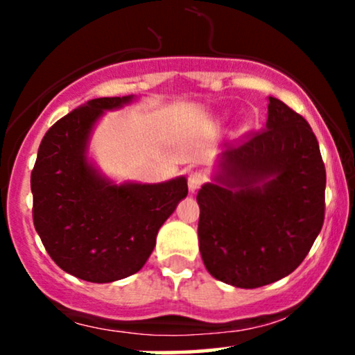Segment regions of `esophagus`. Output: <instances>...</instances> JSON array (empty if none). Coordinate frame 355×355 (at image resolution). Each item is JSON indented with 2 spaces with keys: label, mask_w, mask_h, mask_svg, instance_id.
I'll list each match as a JSON object with an SVG mask.
<instances>
[{
  "label": "esophagus",
  "mask_w": 355,
  "mask_h": 355,
  "mask_svg": "<svg viewBox=\"0 0 355 355\" xmlns=\"http://www.w3.org/2000/svg\"><path fill=\"white\" fill-rule=\"evenodd\" d=\"M205 183V175L202 172H198V170H195V172H190L189 175V189L190 191H197L200 187Z\"/></svg>",
  "instance_id": "34e87169"
}]
</instances>
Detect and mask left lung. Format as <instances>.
Returning <instances> with one entry per match:
<instances>
[{
	"instance_id": "8db88e82",
	"label": "left lung",
	"mask_w": 355,
	"mask_h": 355,
	"mask_svg": "<svg viewBox=\"0 0 355 355\" xmlns=\"http://www.w3.org/2000/svg\"><path fill=\"white\" fill-rule=\"evenodd\" d=\"M217 183L197 195L207 270L242 288L277 282L302 263L324 225L325 166L302 115L268 98L266 128L222 157Z\"/></svg>"
}]
</instances>
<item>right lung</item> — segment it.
I'll return each instance as SVG.
<instances>
[{"label":"right lung","mask_w":355,"mask_h":355,"mask_svg":"<svg viewBox=\"0 0 355 355\" xmlns=\"http://www.w3.org/2000/svg\"><path fill=\"white\" fill-rule=\"evenodd\" d=\"M130 100H89L60 118L44 133L31 170L35 229L56 266L87 282L137 274L160 227L189 193L183 177L157 185H113L87 162L95 121L103 110Z\"/></svg>","instance_id":"obj_1"}]
</instances>
